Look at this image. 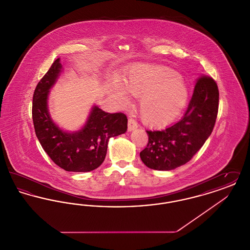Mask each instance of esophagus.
<instances>
[{"label": "esophagus", "instance_id": "obj_1", "mask_svg": "<svg viewBox=\"0 0 250 250\" xmlns=\"http://www.w3.org/2000/svg\"><path fill=\"white\" fill-rule=\"evenodd\" d=\"M139 127V124L137 123V121L133 118L128 119V130L132 131Z\"/></svg>", "mask_w": 250, "mask_h": 250}]
</instances>
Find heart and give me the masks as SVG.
Wrapping results in <instances>:
<instances>
[{
  "mask_svg": "<svg viewBox=\"0 0 250 250\" xmlns=\"http://www.w3.org/2000/svg\"><path fill=\"white\" fill-rule=\"evenodd\" d=\"M181 81V76L170 69L139 64L121 83L130 95L143 96L139 106L143 122L151 126H161L174 119L187 104L188 92ZM123 89L117 84L112 86L117 102L127 106L130 98Z\"/></svg>",
  "mask_w": 250,
  "mask_h": 250,
  "instance_id": "obj_1",
  "label": "heart"
}]
</instances>
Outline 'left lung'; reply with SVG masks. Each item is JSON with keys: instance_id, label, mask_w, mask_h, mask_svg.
I'll return each instance as SVG.
<instances>
[{"instance_id": "1", "label": "left lung", "mask_w": 250, "mask_h": 250, "mask_svg": "<svg viewBox=\"0 0 250 250\" xmlns=\"http://www.w3.org/2000/svg\"><path fill=\"white\" fill-rule=\"evenodd\" d=\"M218 101L214 79L201 75L182 118L165 129L146 131L148 143L140 153L144 165L156 170H170L191 160L214 129Z\"/></svg>"}]
</instances>
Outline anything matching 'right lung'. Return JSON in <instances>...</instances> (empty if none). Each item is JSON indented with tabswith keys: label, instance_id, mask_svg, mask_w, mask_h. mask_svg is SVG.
<instances>
[{
	"label": "right lung",
	"instance_id": "1",
	"mask_svg": "<svg viewBox=\"0 0 250 250\" xmlns=\"http://www.w3.org/2000/svg\"><path fill=\"white\" fill-rule=\"evenodd\" d=\"M61 69L58 58L36 85L32 108L36 137L57 166L66 171H91L105 160L108 139L126 131L127 118L123 112L108 113L95 106L82 130H62L50 118L47 105L48 90L55 83Z\"/></svg>",
	"mask_w": 250,
	"mask_h": 250
}]
</instances>
